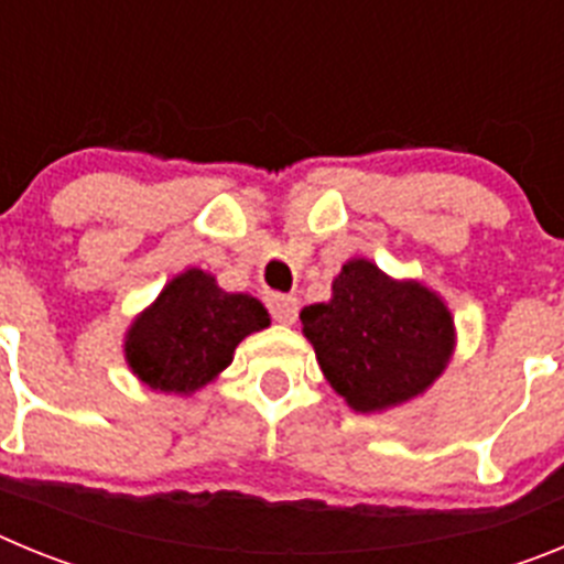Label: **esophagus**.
Instances as JSON below:
<instances>
[{
  "label": "esophagus",
  "mask_w": 564,
  "mask_h": 564,
  "mask_svg": "<svg viewBox=\"0 0 564 564\" xmlns=\"http://www.w3.org/2000/svg\"><path fill=\"white\" fill-rule=\"evenodd\" d=\"M268 311H271V316L276 318L279 325H293L299 316V299L271 293V296H268Z\"/></svg>",
  "instance_id": "esophagus-1"
}]
</instances>
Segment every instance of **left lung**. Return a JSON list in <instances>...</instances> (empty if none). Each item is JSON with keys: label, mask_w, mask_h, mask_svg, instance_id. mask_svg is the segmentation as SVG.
Listing matches in <instances>:
<instances>
[{"label": "left lung", "mask_w": 564, "mask_h": 564, "mask_svg": "<svg viewBox=\"0 0 564 564\" xmlns=\"http://www.w3.org/2000/svg\"><path fill=\"white\" fill-rule=\"evenodd\" d=\"M302 333L333 390L356 412L412 401L446 370L455 318L435 291L398 282L370 259H350L333 279L330 302L299 313Z\"/></svg>", "instance_id": "1"}]
</instances>
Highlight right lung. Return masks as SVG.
<instances>
[{
	"mask_svg": "<svg viewBox=\"0 0 564 564\" xmlns=\"http://www.w3.org/2000/svg\"><path fill=\"white\" fill-rule=\"evenodd\" d=\"M271 316L248 293H226L212 273L188 268L134 318L123 352L147 387L188 395L220 376L246 336Z\"/></svg>",
	"mask_w": 564,
	"mask_h": 564,
	"instance_id": "right-lung-1",
	"label": "right lung"
}]
</instances>
